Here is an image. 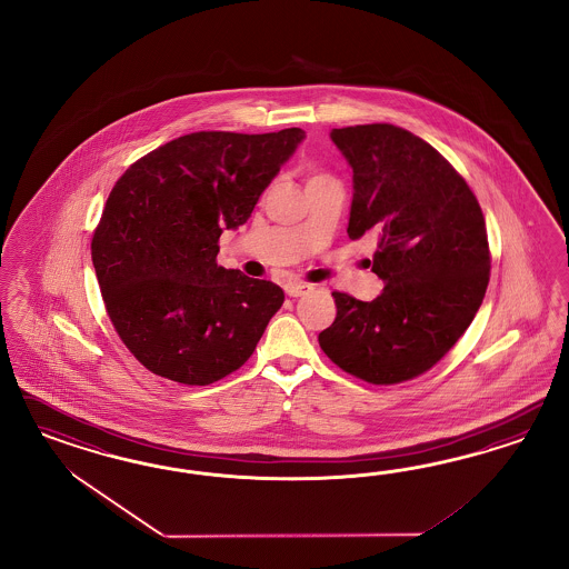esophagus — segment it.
Masks as SVG:
<instances>
[{"instance_id": "esophagus-1", "label": "esophagus", "mask_w": 569, "mask_h": 569, "mask_svg": "<svg viewBox=\"0 0 569 569\" xmlns=\"http://www.w3.org/2000/svg\"><path fill=\"white\" fill-rule=\"evenodd\" d=\"M309 290L310 286L305 283V281H290V283H286V293L292 296V298H298V296H302V293H307Z\"/></svg>"}]
</instances>
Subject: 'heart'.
<instances>
[{
	"label": "heart",
	"mask_w": 569,
	"mask_h": 569,
	"mask_svg": "<svg viewBox=\"0 0 569 569\" xmlns=\"http://www.w3.org/2000/svg\"><path fill=\"white\" fill-rule=\"evenodd\" d=\"M319 177H323V174H315V177H310L309 181H312V179H319Z\"/></svg>",
	"instance_id": "b5f03b06"
}]
</instances>
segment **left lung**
<instances>
[{"instance_id":"1","label":"left lung","mask_w":569,"mask_h":569,"mask_svg":"<svg viewBox=\"0 0 569 569\" xmlns=\"http://www.w3.org/2000/svg\"><path fill=\"white\" fill-rule=\"evenodd\" d=\"M352 169L348 238L373 233L376 300L333 292L336 319L319 346L371 383L417 378L471 326L490 276L482 208L428 141L395 124L331 129Z\"/></svg>"}]
</instances>
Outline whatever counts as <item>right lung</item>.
I'll use <instances>...</instances> for the list:
<instances>
[{"mask_svg": "<svg viewBox=\"0 0 569 569\" xmlns=\"http://www.w3.org/2000/svg\"><path fill=\"white\" fill-rule=\"evenodd\" d=\"M305 138L298 127L190 133L139 158L110 191L91 260L112 326L156 376L208 386L254 352L283 290L219 267L217 243Z\"/></svg>", "mask_w": 569, "mask_h": 569, "instance_id": "obj_1", "label": "right lung"}]
</instances>
